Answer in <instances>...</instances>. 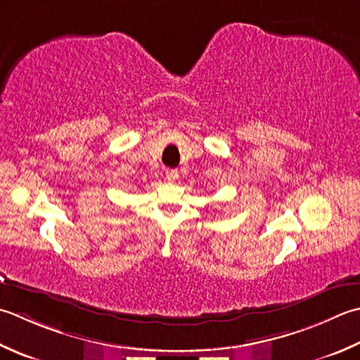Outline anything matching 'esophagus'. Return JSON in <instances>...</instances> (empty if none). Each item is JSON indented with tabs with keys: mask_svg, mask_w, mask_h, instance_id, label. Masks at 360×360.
<instances>
[{
	"mask_svg": "<svg viewBox=\"0 0 360 360\" xmlns=\"http://www.w3.org/2000/svg\"><path fill=\"white\" fill-rule=\"evenodd\" d=\"M165 176H167V181L174 182L176 179L179 178V172L174 170V168H168V170L165 172Z\"/></svg>",
	"mask_w": 360,
	"mask_h": 360,
	"instance_id": "1",
	"label": "esophagus"
}]
</instances>
